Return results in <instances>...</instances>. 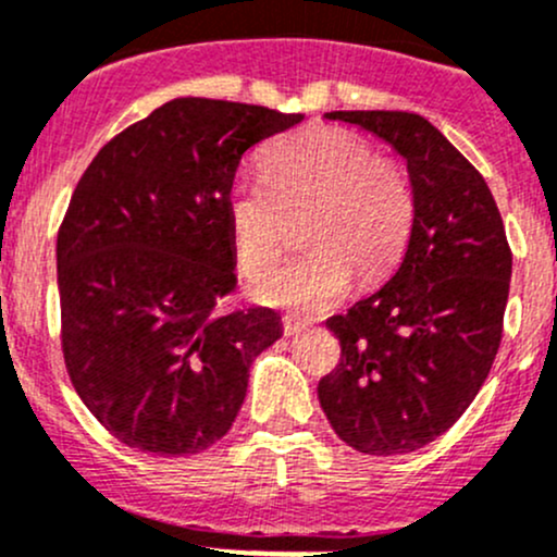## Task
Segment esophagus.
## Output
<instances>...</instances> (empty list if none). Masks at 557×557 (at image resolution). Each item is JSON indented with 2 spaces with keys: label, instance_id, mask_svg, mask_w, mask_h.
I'll return each instance as SVG.
<instances>
[{
  "label": "esophagus",
  "instance_id": "34e87169",
  "mask_svg": "<svg viewBox=\"0 0 557 557\" xmlns=\"http://www.w3.org/2000/svg\"><path fill=\"white\" fill-rule=\"evenodd\" d=\"M309 325H312V320L298 318V314H285V318H283V327H285V333H288V336H296V333L307 331Z\"/></svg>",
  "mask_w": 557,
  "mask_h": 557
}]
</instances>
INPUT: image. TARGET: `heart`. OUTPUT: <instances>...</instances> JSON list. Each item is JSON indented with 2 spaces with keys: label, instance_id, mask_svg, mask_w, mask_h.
Segmentation results:
<instances>
[{
  "label": "heart",
  "instance_id": "obj_1",
  "mask_svg": "<svg viewBox=\"0 0 557 557\" xmlns=\"http://www.w3.org/2000/svg\"><path fill=\"white\" fill-rule=\"evenodd\" d=\"M234 253L259 274L290 243V219L307 213L301 259L263 274L253 296L267 304L325 309L347 294L352 274L373 285L392 272L413 226V195L397 162L347 127L320 125L280 138L263 157V178L230 189Z\"/></svg>",
  "mask_w": 557,
  "mask_h": 557
}]
</instances>
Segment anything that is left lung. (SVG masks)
<instances>
[{
  "mask_svg": "<svg viewBox=\"0 0 557 557\" xmlns=\"http://www.w3.org/2000/svg\"><path fill=\"white\" fill-rule=\"evenodd\" d=\"M406 160L413 226L382 290L327 327L342 344L318 397L360 454L417 450L456 424L494 366L512 253L494 195L435 125L408 111H331Z\"/></svg>",
  "mask_w": 557,
  "mask_h": 557,
  "instance_id": "obj_1",
  "label": "left lung"
}]
</instances>
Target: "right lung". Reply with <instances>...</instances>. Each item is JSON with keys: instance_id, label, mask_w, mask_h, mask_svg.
Segmentation results:
<instances>
[{"instance_id": "right-lung-1", "label": "right lung", "mask_w": 557, "mask_h": 557, "mask_svg": "<svg viewBox=\"0 0 557 557\" xmlns=\"http://www.w3.org/2000/svg\"><path fill=\"white\" fill-rule=\"evenodd\" d=\"M301 120L173 98L82 173L55 245L63 360L87 411L125 446H213L253 360L283 336L272 309H221L237 283L226 200L245 151Z\"/></svg>"}]
</instances>
